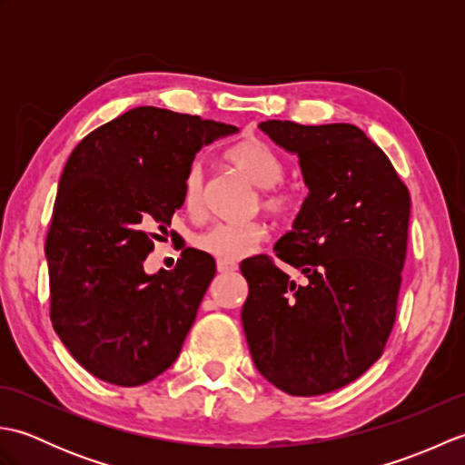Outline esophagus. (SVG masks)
I'll return each mask as SVG.
<instances>
[{
    "label": "esophagus",
    "instance_id": "esophagus-1",
    "mask_svg": "<svg viewBox=\"0 0 465 465\" xmlns=\"http://www.w3.org/2000/svg\"><path fill=\"white\" fill-rule=\"evenodd\" d=\"M217 272H220V273H233V272H238V263L227 262V260H217Z\"/></svg>",
    "mask_w": 465,
    "mask_h": 465
}]
</instances>
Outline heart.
Segmentation results:
<instances>
[{"mask_svg": "<svg viewBox=\"0 0 465 465\" xmlns=\"http://www.w3.org/2000/svg\"><path fill=\"white\" fill-rule=\"evenodd\" d=\"M227 162L248 177L252 183L262 187V205L265 210L275 215L290 212L292 195L280 185L283 180V163L268 143L255 140V137L243 140L230 147ZM182 200L190 213H203L205 173L202 162H193L187 167L182 183ZM265 238H268V227L262 222H217L207 227L205 232L197 233L193 245L200 252L212 255V258L235 262L250 255Z\"/></svg>", "mask_w": 465, "mask_h": 465, "instance_id": "heart-1", "label": "heart"}]
</instances>
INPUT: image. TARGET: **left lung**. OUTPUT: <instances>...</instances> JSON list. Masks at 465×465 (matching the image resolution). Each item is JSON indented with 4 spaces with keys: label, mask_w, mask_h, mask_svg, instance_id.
<instances>
[{
    "label": "left lung",
    "mask_w": 465,
    "mask_h": 465,
    "mask_svg": "<svg viewBox=\"0 0 465 465\" xmlns=\"http://www.w3.org/2000/svg\"><path fill=\"white\" fill-rule=\"evenodd\" d=\"M298 155L308 185L275 255L308 282L295 285L268 255L242 263V310L255 368L290 396H320L358 380L396 322L408 250L410 192L391 162L351 124L262 122Z\"/></svg>",
    "instance_id": "8db88e82"
}]
</instances>
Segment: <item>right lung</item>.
I'll return each instance as SVG.
<instances>
[{"instance_id": "right-lung-1", "label": "right lung", "mask_w": 465, "mask_h": 465, "mask_svg": "<svg viewBox=\"0 0 465 465\" xmlns=\"http://www.w3.org/2000/svg\"><path fill=\"white\" fill-rule=\"evenodd\" d=\"M238 132L142 105L97 127L69 155L45 240L52 323L95 378L134 388L180 355L215 262L193 248L172 272L145 273L143 262L183 205L195 153Z\"/></svg>"}]
</instances>
